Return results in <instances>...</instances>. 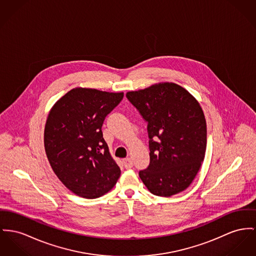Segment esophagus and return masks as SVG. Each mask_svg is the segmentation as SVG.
<instances>
[{"mask_svg": "<svg viewBox=\"0 0 256 256\" xmlns=\"http://www.w3.org/2000/svg\"><path fill=\"white\" fill-rule=\"evenodd\" d=\"M123 164H124V167H125L126 169H131V168L133 167V161H132V159H131L130 157L125 158V159L123 160Z\"/></svg>", "mask_w": 256, "mask_h": 256, "instance_id": "obj_1", "label": "esophagus"}]
</instances>
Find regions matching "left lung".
<instances>
[{"label": "left lung", "mask_w": 256, "mask_h": 256, "mask_svg": "<svg viewBox=\"0 0 256 256\" xmlns=\"http://www.w3.org/2000/svg\"><path fill=\"white\" fill-rule=\"evenodd\" d=\"M148 121L150 164L140 172L146 188L170 197L192 184L206 148V123L197 99L174 82H158L126 94Z\"/></svg>", "instance_id": "8db88e82"}]
</instances>
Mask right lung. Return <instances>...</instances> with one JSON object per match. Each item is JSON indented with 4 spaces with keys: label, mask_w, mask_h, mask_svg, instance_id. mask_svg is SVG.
<instances>
[{
    "label": "right lung",
    "mask_w": 256,
    "mask_h": 256,
    "mask_svg": "<svg viewBox=\"0 0 256 256\" xmlns=\"http://www.w3.org/2000/svg\"><path fill=\"white\" fill-rule=\"evenodd\" d=\"M123 96V92L76 87L50 110L46 154L57 178L80 197H101L120 178L121 170L102 138V125Z\"/></svg>",
    "instance_id": "1"
}]
</instances>
